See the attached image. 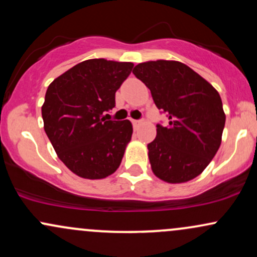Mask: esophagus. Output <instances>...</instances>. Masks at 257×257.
<instances>
[{"instance_id": "esophagus-1", "label": "esophagus", "mask_w": 257, "mask_h": 257, "mask_svg": "<svg viewBox=\"0 0 257 257\" xmlns=\"http://www.w3.org/2000/svg\"><path fill=\"white\" fill-rule=\"evenodd\" d=\"M132 123H133V126H134V128H138V126L140 125L141 123H143V120H141V119H132Z\"/></svg>"}]
</instances>
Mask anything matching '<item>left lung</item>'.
Instances as JSON below:
<instances>
[{
	"instance_id": "8db88e82",
	"label": "left lung",
	"mask_w": 257,
	"mask_h": 257,
	"mask_svg": "<svg viewBox=\"0 0 257 257\" xmlns=\"http://www.w3.org/2000/svg\"><path fill=\"white\" fill-rule=\"evenodd\" d=\"M133 73L169 119L167 125L158 123L157 137L147 145L153 173L170 184L194 179L220 147L226 116L219 93L179 61L139 64Z\"/></svg>"
}]
</instances>
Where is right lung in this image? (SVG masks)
I'll list each match as a JSON object with an SVG mask.
<instances>
[{"label": "right lung", "mask_w": 257, "mask_h": 257, "mask_svg": "<svg viewBox=\"0 0 257 257\" xmlns=\"http://www.w3.org/2000/svg\"><path fill=\"white\" fill-rule=\"evenodd\" d=\"M132 63L105 59L82 61L55 78L42 106L44 132L58 157L84 179H102L117 170L133 134L132 123L106 120L116 91Z\"/></svg>", "instance_id": "add662e5"}]
</instances>
